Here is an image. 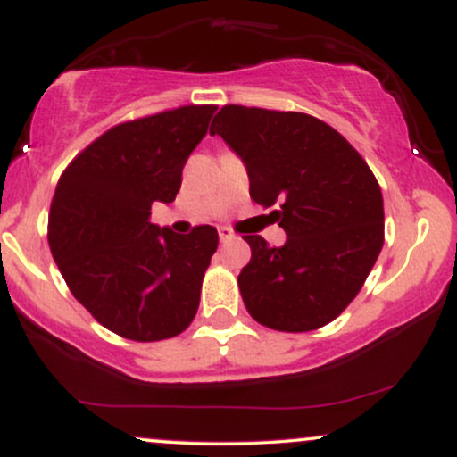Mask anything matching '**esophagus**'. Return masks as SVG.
Segmentation results:
<instances>
[{
	"label": "esophagus",
	"mask_w": 457,
	"mask_h": 457,
	"mask_svg": "<svg viewBox=\"0 0 457 457\" xmlns=\"http://www.w3.org/2000/svg\"><path fill=\"white\" fill-rule=\"evenodd\" d=\"M234 238H236V234L232 232V229L219 228V240H221V243H229V240H234Z\"/></svg>",
	"instance_id": "1"
}]
</instances>
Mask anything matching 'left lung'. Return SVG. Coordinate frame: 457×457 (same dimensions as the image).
<instances>
[{
    "label": "left lung",
    "instance_id": "8db88e82",
    "mask_svg": "<svg viewBox=\"0 0 457 457\" xmlns=\"http://www.w3.org/2000/svg\"><path fill=\"white\" fill-rule=\"evenodd\" d=\"M221 135L249 174V195L286 229L283 246L245 236L238 287L246 312L272 330L333 322L359 295L385 243V208L370 165L333 127L298 112L225 104Z\"/></svg>",
    "mask_w": 457,
    "mask_h": 457
}]
</instances>
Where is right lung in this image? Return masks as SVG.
<instances>
[{
	"instance_id": "obj_1",
	"label": "right lung",
	"mask_w": 457,
	"mask_h": 457,
	"mask_svg": "<svg viewBox=\"0 0 457 457\" xmlns=\"http://www.w3.org/2000/svg\"><path fill=\"white\" fill-rule=\"evenodd\" d=\"M214 112L185 104L118 124L79 152L57 182L51 253L72 296L120 337L161 342L195 318L217 229L176 234L150 223V211L176 199L182 167Z\"/></svg>"
}]
</instances>
